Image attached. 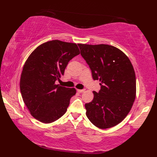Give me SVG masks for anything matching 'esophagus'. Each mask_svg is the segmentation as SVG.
<instances>
[{"instance_id":"34e87169","label":"esophagus","mask_w":157,"mask_h":157,"mask_svg":"<svg viewBox=\"0 0 157 157\" xmlns=\"http://www.w3.org/2000/svg\"><path fill=\"white\" fill-rule=\"evenodd\" d=\"M85 89H77V91L78 92V93H83V92H85Z\"/></svg>"}]
</instances>
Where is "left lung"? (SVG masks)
Here are the masks:
<instances>
[{"mask_svg": "<svg viewBox=\"0 0 157 157\" xmlns=\"http://www.w3.org/2000/svg\"><path fill=\"white\" fill-rule=\"evenodd\" d=\"M89 66L93 78L101 89L94 91L92 101L85 104L86 115L100 129L120 123L132 108L136 95V74L132 62L122 51L108 44H78Z\"/></svg>", "mask_w": 157, "mask_h": 157, "instance_id": "1", "label": "left lung"}]
</instances>
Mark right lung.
<instances>
[{"label":"right lung","instance_id":"obj_1","mask_svg":"<svg viewBox=\"0 0 157 157\" xmlns=\"http://www.w3.org/2000/svg\"><path fill=\"white\" fill-rule=\"evenodd\" d=\"M79 53L76 43L53 40L37 47L25 61L20 91L31 115L38 121L51 123L66 113L76 91L56 81L63 75L69 61Z\"/></svg>","mask_w":157,"mask_h":157}]
</instances>
